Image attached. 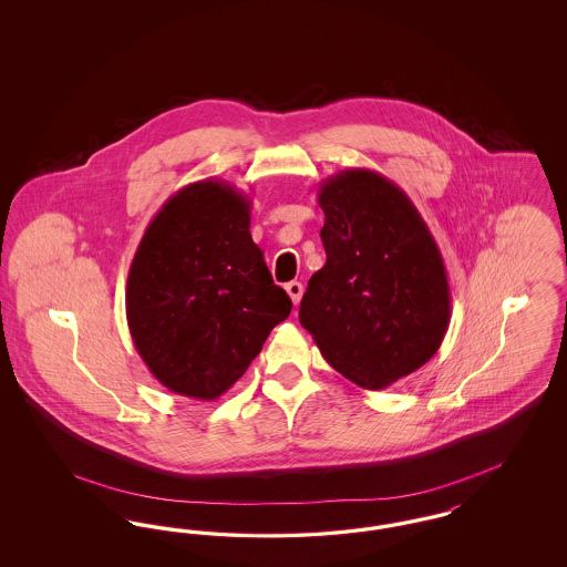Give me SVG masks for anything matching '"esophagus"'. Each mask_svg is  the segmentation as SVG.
Wrapping results in <instances>:
<instances>
[{
	"instance_id": "34e87169",
	"label": "esophagus",
	"mask_w": 567,
	"mask_h": 567,
	"mask_svg": "<svg viewBox=\"0 0 567 567\" xmlns=\"http://www.w3.org/2000/svg\"><path fill=\"white\" fill-rule=\"evenodd\" d=\"M285 289H287V293L291 297L293 306H297V303H299V299H301V293H303L301 282H297V280H293V282H287V285H285Z\"/></svg>"
}]
</instances>
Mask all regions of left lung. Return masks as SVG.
Listing matches in <instances>:
<instances>
[{"label": "left lung", "mask_w": 567, "mask_h": 567, "mask_svg": "<svg viewBox=\"0 0 567 567\" xmlns=\"http://www.w3.org/2000/svg\"><path fill=\"white\" fill-rule=\"evenodd\" d=\"M327 261L301 297L299 323L327 363L380 391L416 372L451 323L442 252L410 197L365 167L319 187Z\"/></svg>", "instance_id": "left-lung-1"}]
</instances>
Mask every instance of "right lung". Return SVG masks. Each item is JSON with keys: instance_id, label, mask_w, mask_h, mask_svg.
<instances>
[{"instance_id": "add662e5", "label": "right lung", "mask_w": 567, "mask_h": 567, "mask_svg": "<svg viewBox=\"0 0 567 567\" xmlns=\"http://www.w3.org/2000/svg\"><path fill=\"white\" fill-rule=\"evenodd\" d=\"M250 197L223 181L176 190L137 244L125 310L135 351L172 393L213 402L291 312L250 236Z\"/></svg>"}]
</instances>
